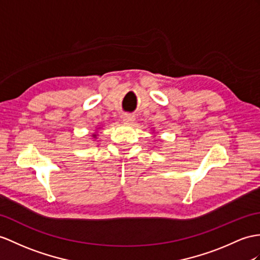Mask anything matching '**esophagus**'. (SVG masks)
<instances>
[{"mask_svg": "<svg viewBox=\"0 0 260 260\" xmlns=\"http://www.w3.org/2000/svg\"><path fill=\"white\" fill-rule=\"evenodd\" d=\"M122 120L124 123H131L135 121V116L130 115V113H125V115H123V117H122Z\"/></svg>", "mask_w": 260, "mask_h": 260, "instance_id": "esophagus-1", "label": "esophagus"}]
</instances>
